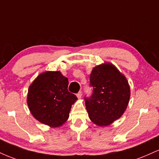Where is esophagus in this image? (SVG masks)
<instances>
[{"mask_svg":"<svg viewBox=\"0 0 159 159\" xmlns=\"http://www.w3.org/2000/svg\"><path fill=\"white\" fill-rule=\"evenodd\" d=\"M81 96H82V93H81V91H80V92H78L77 93V97L78 98H81Z\"/></svg>","mask_w":159,"mask_h":159,"instance_id":"34e87169","label":"esophagus"}]
</instances>
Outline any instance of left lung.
<instances>
[{"instance_id":"8db88e82","label":"left lung","mask_w":159,"mask_h":159,"mask_svg":"<svg viewBox=\"0 0 159 159\" xmlns=\"http://www.w3.org/2000/svg\"><path fill=\"white\" fill-rule=\"evenodd\" d=\"M90 86L92 94L84 97L90 119L100 126H106L119 119L130 98V88L125 76L114 65L102 64L93 69Z\"/></svg>"}]
</instances>
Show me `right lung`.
Segmentation results:
<instances>
[{"mask_svg": "<svg viewBox=\"0 0 159 159\" xmlns=\"http://www.w3.org/2000/svg\"><path fill=\"white\" fill-rule=\"evenodd\" d=\"M69 81L61 72L40 74L29 87L27 105L36 120L52 127L63 125L77 96L68 91Z\"/></svg>", "mask_w": 159, "mask_h": 159, "instance_id": "1", "label": "right lung"}]
</instances>
